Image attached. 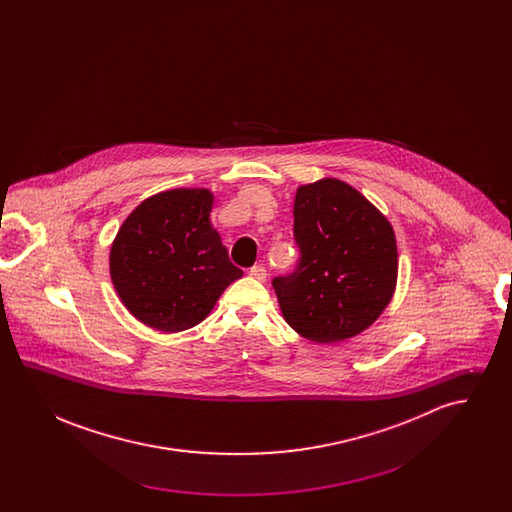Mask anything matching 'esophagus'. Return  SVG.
<instances>
[{"mask_svg":"<svg viewBox=\"0 0 512 512\" xmlns=\"http://www.w3.org/2000/svg\"><path fill=\"white\" fill-rule=\"evenodd\" d=\"M249 274H251L255 280H259V282H265V280H267V268L263 267V265H255V267L249 268Z\"/></svg>","mask_w":512,"mask_h":512,"instance_id":"34e87169","label":"esophagus"}]
</instances>
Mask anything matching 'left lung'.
Instances as JSON below:
<instances>
[{
  "instance_id": "obj_1",
  "label": "left lung",
  "mask_w": 512,
  "mask_h": 512,
  "mask_svg": "<svg viewBox=\"0 0 512 512\" xmlns=\"http://www.w3.org/2000/svg\"><path fill=\"white\" fill-rule=\"evenodd\" d=\"M293 240L299 261L272 288L297 334L334 343L382 315L397 282V245L390 222L365 195L336 178L299 186Z\"/></svg>"
}]
</instances>
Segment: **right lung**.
Here are the masks:
<instances>
[{
  "label": "right lung",
  "instance_id": "right-lung-1",
  "mask_svg": "<svg viewBox=\"0 0 512 512\" xmlns=\"http://www.w3.org/2000/svg\"><path fill=\"white\" fill-rule=\"evenodd\" d=\"M209 190L147 197L111 247V280L124 307L147 326L182 332L211 313L244 270L234 267L209 215Z\"/></svg>",
  "mask_w": 512,
  "mask_h": 512
}]
</instances>
